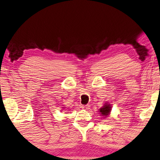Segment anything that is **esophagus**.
Here are the masks:
<instances>
[{
  "label": "esophagus",
  "mask_w": 160,
  "mask_h": 160,
  "mask_svg": "<svg viewBox=\"0 0 160 160\" xmlns=\"http://www.w3.org/2000/svg\"><path fill=\"white\" fill-rule=\"evenodd\" d=\"M89 107L90 106H88V105H83L82 107L83 110H88V109H89Z\"/></svg>",
  "instance_id": "obj_1"
}]
</instances>
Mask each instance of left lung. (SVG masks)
<instances>
[{
    "mask_svg": "<svg viewBox=\"0 0 160 160\" xmlns=\"http://www.w3.org/2000/svg\"><path fill=\"white\" fill-rule=\"evenodd\" d=\"M99 110V114L102 116L104 117V118L107 117H108V115L110 114V112L112 111V106L108 104V103H105L104 105L102 108H100Z\"/></svg>",
    "mask_w": 160,
    "mask_h": 160,
    "instance_id": "obj_1",
    "label": "left lung"
}]
</instances>
